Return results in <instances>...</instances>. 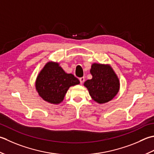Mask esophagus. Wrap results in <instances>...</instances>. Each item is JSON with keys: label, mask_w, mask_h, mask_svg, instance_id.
<instances>
[{"label": "esophagus", "mask_w": 154, "mask_h": 154, "mask_svg": "<svg viewBox=\"0 0 154 154\" xmlns=\"http://www.w3.org/2000/svg\"><path fill=\"white\" fill-rule=\"evenodd\" d=\"M79 80H80V84H82L83 82H84V77H81V78H79Z\"/></svg>", "instance_id": "1"}]
</instances>
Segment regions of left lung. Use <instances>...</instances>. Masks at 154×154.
Segmentation results:
<instances>
[{
  "label": "left lung",
  "instance_id": "8db88e82",
  "mask_svg": "<svg viewBox=\"0 0 154 154\" xmlns=\"http://www.w3.org/2000/svg\"><path fill=\"white\" fill-rule=\"evenodd\" d=\"M90 73L92 78L86 80L84 85L94 101L105 103L117 95L120 90V80L110 65L94 63Z\"/></svg>",
  "mask_w": 154,
  "mask_h": 154
}]
</instances>
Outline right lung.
Returning a JSON list of instances; mask_svg holds the SVG:
<instances>
[{"label": "right lung", "mask_w": 154, "mask_h": 154, "mask_svg": "<svg viewBox=\"0 0 154 154\" xmlns=\"http://www.w3.org/2000/svg\"><path fill=\"white\" fill-rule=\"evenodd\" d=\"M79 84V80L73 74L65 72L58 62H48L37 76L35 87L45 101L59 104L63 101L69 88Z\"/></svg>", "instance_id": "add662e5"}]
</instances>
